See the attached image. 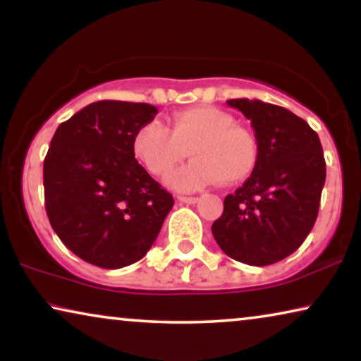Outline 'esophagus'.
Instances as JSON below:
<instances>
[{"instance_id": "34e87169", "label": "esophagus", "mask_w": 361, "mask_h": 361, "mask_svg": "<svg viewBox=\"0 0 361 361\" xmlns=\"http://www.w3.org/2000/svg\"><path fill=\"white\" fill-rule=\"evenodd\" d=\"M178 201L186 202V204H195V202H197V197L196 196H178Z\"/></svg>"}]
</instances>
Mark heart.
Here are the masks:
<instances>
[{
    "instance_id": "b5f03b06",
    "label": "heart",
    "mask_w": 361,
    "mask_h": 361,
    "mask_svg": "<svg viewBox=\"0 0 361 361\" xmlns=\"http://www.w3.org/2000/svg\"><path fill=\"white\" fill-rule=\"evenodd\" d=\"M235 124L233 116L219 108H188L171 116L169 128L159 121L142 126L134 152L155 176L169 173L190 154V164L166 178L178 191H196L216 181L233 185L247 180L258 161L255 137Z\"/></svg>"
}]
</instances>
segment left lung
Segmentation results:
<instances>
[{"mask_svg":"<svg viewBox=\"0 0 361 361\" xmlns=\"http://www.w3.org/2000/svg\"><path fill=\"white\" fill-rule=\"evenodd\" d=\"M250 119L258 144L255 170L212 224L226 255L253 267L276 263L296 252L317 219L326 160L316 130L281 106L260 99H229Z\"/></svg>","mask_w":361,"mask_h":361,"instance_id":"obj_1","label":"left lung"}]
</instances>
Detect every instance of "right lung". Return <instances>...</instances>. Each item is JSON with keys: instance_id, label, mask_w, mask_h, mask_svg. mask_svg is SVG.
Returning a JSON list of instances; mask_svg holds the SVG:
<instances>
[{"instance_id": "right-lung-1", "label": "right lung", "mask_w": 361, "mask_h": 361, "mask_svg": "<svg viewBox=\"0 0 361 361\" xmlns=\"http://www.w3.org/2000/svg\"><path fill=\"white\" fill-rule=\"evenodd\" d=\"M155 106L96 101L55 130L44 160L50 226L65 247L91 265L139 262L173 207V196L135 160L134 137Z\"/></svg>"}]
</instances>
